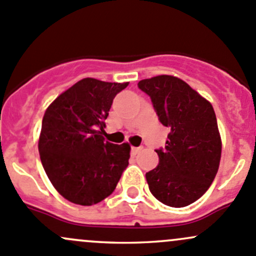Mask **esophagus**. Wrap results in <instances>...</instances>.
<instances>
[{
    "label": "esophagus",
    "mask_w": 256,
    "mask_h": 256,
    "mask_svg": "<svg viewBox=\"0 0 256 256\" xmlns=\"http://www.w3.org/2000/svg\"><path fill=\"white\" fill-rule=\"evenodd\" d=\"M140 150H142L140 146H132V154H133V155L138 154V152H140Z\"/></svg>",
    "instance_id": "34e87169"
}]
</instances>
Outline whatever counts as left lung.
<instances>
[{"instance_id": "1", "label": "left lung", "mask_w": 256, "mask_h": 256, "mask_svg": "<svg viewBox=\"0 0 256 256\" xmlns=\"http://www.w3.org/2000/svg\"><path fill=\"white\" fill-rule=\"evenodd\" d=\"M138 88L170 129L166 146L155 150L159 164L146 174L150 192L166 206H188L210 188L220 168L222 142L214 110L175 76L146 78Z\"/></svg>"}]
</instances>
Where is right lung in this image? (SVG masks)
Instances as JSON below:
<instances>
[{"mask_svg": "<svg viewBox=\"0 0 256 256\" xmlns=\"http://www.w3.org/2000/svg\"><path fill=\"white\" fill-rule=\"evenodd\" d=\"M127 86L82 78L44 113L38 144L42 164L52 186L72 204L101 202L128 166L129 144L117 146L102 136L113 98Z\"/></svg>", "mask_w": 256, "mask_h": 256, "instance_id": "1", "label": "right lung"}]
</instances>
